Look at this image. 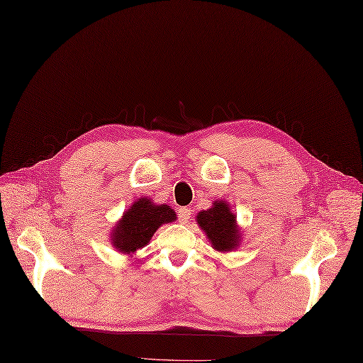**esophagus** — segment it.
I'll return each instance as SVG.
<instances>
[{"label":"esophagus","mask_w":363,"mask_h":363,"mask_svg":"<svg viewBox=\"0 0 363 363\" xmlns=\"http://www.w3.org/2000/svg\"><path fill=\"white\" fill-rule=\"evenodd\" d=\"M177 216H179V222L180 223H188V220L191 218V209L188 208H179V211H177Z\"/></svg>","instance_id":"obj_1"}]
</instances>
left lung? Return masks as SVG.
I'll return each mask as SVG.
<instances>
[{
  "instance_id": "obj_1",
  "label": "left lung",
  "mask_w": 363,
  "mask_h": 363,
  "mask_svg": "<svg viewBox=\"0 0 363 363\" xmlns=\"http://www.w3.org/2000/svg\"><path fill=\"white\" fill-rule=\"evenodd\" d=\"M200 228L205 231L212 246L217 251H231L238 245V228L235 223V216L231 214L228 203L214 201L211 209L203 211L197 216Z\"/></svg>"
}]
</instances>
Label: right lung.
Masks as SVG:
<instances>
[{
    "label": "right lung",
    "instance_id": "obj_1",
    "mask_svg": "<svg viewBox=\"0 0 363 363\" xmlns=\"http://www.w3.org/2000/svg\"><path fill=\"white\" fill-rule=\"evenodd\" d=\"M175 220L167 205H152L151 200L140 199L128 209L112 233V243L120 252H134L149 243L160 225Z\"/></svg>",
    "mask_w": 363,
    "mask_h": 363
}]
</instances>
